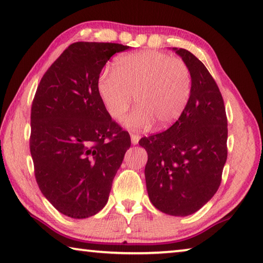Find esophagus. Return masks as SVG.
Masks as SVG:
<instances>
[{
  "label": "esophagus",
  "mask_w": 263,
  "mask_h": 263,
  "mask_svg": "<svg viewBox=\"0 0 263 263\" xmlns=\"http://www.w3.org/2000/svg\"><path fill=\"white\" fill-rule=\"evenodd\" d=\"M130 139H132L133 144H137V143H139L140 139H141V136L137 135V134H130Z\"/></svg>",
  "instance_id": "1"
}]
</instances>
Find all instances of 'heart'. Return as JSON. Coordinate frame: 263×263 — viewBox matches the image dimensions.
I'll return each mask as SVG.
<instances>
[{
    "mask_svg": "<svg viewBox=\"0 0 263 263\" xmlns=\"http://www.w3.org/2000/svg\"><path fill=\"white\" fill-rule=\"evenodd\" d=\"M97 89L116 121L127 114L134 96L137 107L124 122L128 128L147 129L154 122L166 128L177 121L190 100L192 78L184 60L144 50L116 58L113 71L99 74Z\"/></svg>",
    "mask_w": 263,
    "mask_h": 263,
    "instance_id": "obj_1",
    "label": "heart"
}]
</instances>
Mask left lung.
<instances>
[{
  "mask_svg": "<svg viewBox=\"0 0 263 263\" xmlns=\"http://www.w3.org/2000/svg\"><path fill=\"white\" fill-rule=\"evenodd\" d=\"M190 68L192 92L177 121L142 137L148 153L144 175L149 199L161 212L185 217L218 191L227 160V116L213 77L195 54L175 49Z\"/></svg>",
  "mask_w": 263,
  "mask_h": 263,
  "instance_id": "obj_1",
  "label": "left lung"
}]
</instances>
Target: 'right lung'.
<instances>
[{"label":"right lung","instance_id":"1","mask_svg":"<svg viewBox=\"0 0 263 263\" xmlns=\"http://www.w3.org/2000/svg\"><path fill=\"white\" fill-rule=\"evenodd\" d=\"M128 49L116 43H73L47 68L34 94V177L46 199L67 217L84 219L102 210L130 147L128 132L111 120L97 89L106 63Z\"/></svg>","mask_w":263,"mask_h":263}]
</instances>
